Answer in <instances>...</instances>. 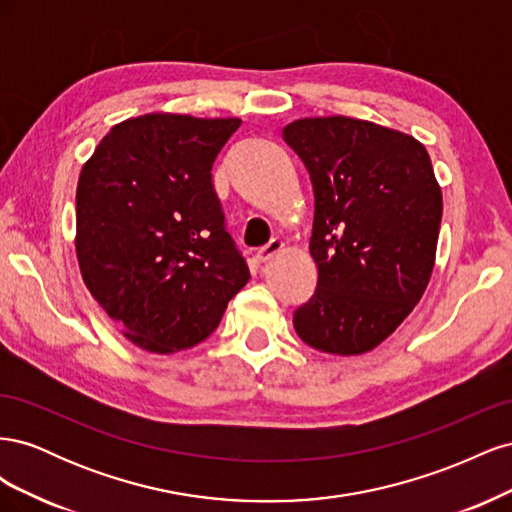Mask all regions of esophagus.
<instances>
[{
    "instance_id": "34e87169",
    "label": "esophagus",
    "mask_w": 512,
    "mask_h": 512,
    "mask_svg": "<svg viewBox=\"0 0 512 512\" xmlns=\"http://www.w3.org/2000/svg\"><path fill=\"white\" fill-rule=\"evenodd\" d=\"M282 241L280 239H271L267 245H262L260 247V250L256 252V258L260 260V262H265V260H269L273 254H277V252H280L282 250Z\"/></svg>"
}]
</instances>
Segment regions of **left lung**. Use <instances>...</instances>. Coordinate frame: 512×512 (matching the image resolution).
I'll list each match as a JSON object with an SVG mask.
<instances>
[{
    "label": "left lung",
    "mask_w": 512,
    "mask_h": 512,
    "mask_svg": "<svg viewBox=\"0 0 512 512\" xmlns=\"http://www.w3.org/2000/svg\"><path fill=\"white\" fill-rule=\"evenodd\" d=\"M282 136L314 188L318 282L294 309V331L320 352L363 354L429 284L442 222L429 153L408 134L342 115L297 119Z\"/></svg>",
    "instance_id": "obj_1"
}]
</instances>
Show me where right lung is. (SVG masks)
Segmentation results:
<instances>
[{"instance_id": "add662e5", "label": "right lung", "mask_w": 512, "mask_h": 512, "mask_svg": "<svg viewBox=\"0 0 512 512\" xmlns=\"http://www.w3.org/2000/svg\"><path fill=\"white\" fill-rule=\"evenodd\" d=\"M241 119L151 113L111 128L76 188L83 280L132 344L207 339L250 269L226 230L213 164Z\"/></svg>"}]
</instances>
